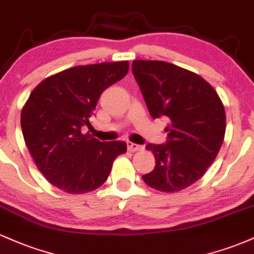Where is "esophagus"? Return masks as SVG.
Wrapping results in <instances>:
<instances>
[{
  "label": "esophagus",
  "mask_w": 254,
  "mask_h": 254,
  "mask_svg": "<svg viewBox=\"0 0 254 254\" xmlns=\"http://www.w3.org/2000/svg\"><path fill=\"white\" fill-rule=\"evenodd\" d=\"M127 149H129V151H136V150L143 149V145L132 143V142H127Z\"/></svg>",
  "instance_id": "obj_1"
}]
</instances>
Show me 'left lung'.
<instances>
[{
    "label": "left lung",
    "instance_id": "1",
    "mask_svg": "<svg viewBox=\"0 0 254 254\" xmlns=\"http://www.w3.org/2000/svg\"><path fill=\"white\" fill-rule=\"evenodd\" d=\"M132 74L151 117L170 119L165 143L145 147L156 164L142 179L162 192L183 190L204 176L222 145V101L205 80L172 63L133 61Z\"/></svg>",
    "mask_w": 254,
    "mask_h": 254
}]
</instances>
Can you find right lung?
I'll use <instances>...</instances> for the list:
<instances>
[{"mask_svg":"<svg viewBox=\"0 0 254 254\" xmlns=\"http://www.w3.org/2000/svg\"><path fill=\"white\" fill-rule=\"evenodd\" d=\"M127 70V61L74 66L31 93L21 112L22 135L38 170L54 186L72 194L94 191L127 151L125 142H100L81 130L90 125L101 93Z\"/></svg>","mask_w":254,"mask_h":254,"instance_id":"right-lung-1","label":"right lung"}]
</instances>
